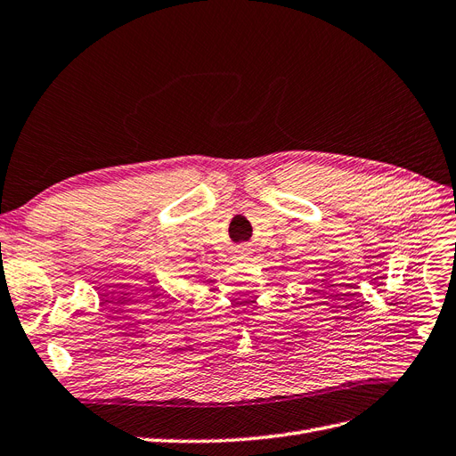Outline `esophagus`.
<instances>
[{
    "label": "esophagus",
    "mask_w": 456,
    "mask_h": 456,
    "mask_svg": "<svg viewBox=\"0 0 456 456\" xmlns=\"http://www.w3.org/2000/svg\"><path fill=\"white\" fill-rule=\"evenodd\" d=\"M249 256H251V249H249V247H240V249L236 251V258H238V260H247Z\"/></svg>",
    "instance_id": "obj_1"
}]
</instances>
